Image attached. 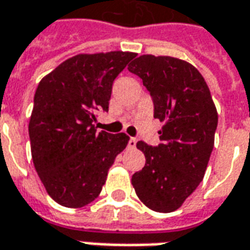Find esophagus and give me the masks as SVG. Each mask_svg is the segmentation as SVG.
Instances as JSON below:
<instances>
[{"mask_svg": "<svg viewBox=\"0 0 250 250\" xmlns=\"http://www.w3.org/2000/svg\"><path fill=\"white\" fill-rule=\"evenodd\" d=\"M128 147H130V148H134V147H136L135 138H130V141H128Z\"/></svg>", "mask_w": 250, "mask_h": 250, "instance_id": "34e87169", "label": "esophagus"}]
</instances>
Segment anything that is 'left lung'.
Listing matches in <instances>:
<instances>
[{
	"mask_svg": "<svg viewBox=\"0 0 250 250\" xmlns=\"http://www.w3.org/2000/svg\"><path fill=\"white\" fill-rule=\"evenodd\" d=\"M154 102V118L163 122L157 147L138 142L146 165L131 184L154 211L179 209L204 179L214 147L218 114L202 75L190 62L143 55L128 65Z\"/></svg>",
	"mask_w": 250,
	"mask_h": 250,
	"instance_id": "8db88e82",
	"label": "left lung"
}]
</instances>
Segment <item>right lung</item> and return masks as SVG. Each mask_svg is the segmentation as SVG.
Instances as JSON below:
<instances>
[{
  "mask_svg": "<svg viewBox=\"0 0 250 250\" xmlns=\"http://www.w3.org/2000/svg\"><path fill=\"white\" fill-rule=\"evenodd\" d=\"M132 52L80 53L42 77L29 120L33 165L46 193L65 208L98 198L115 158L130 141L125 132L96 131V112L108 111L112 83Z\"/></svg>",
  "mask_w": 250,
  "mask_h": 250,
  "instance_id": "right-lung-1",
  "label": "right lung"
}]
</instances>
